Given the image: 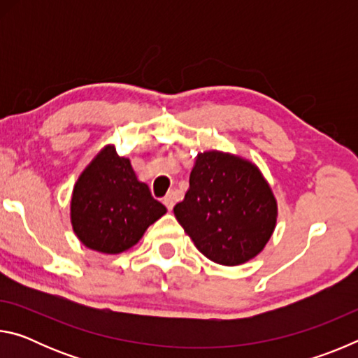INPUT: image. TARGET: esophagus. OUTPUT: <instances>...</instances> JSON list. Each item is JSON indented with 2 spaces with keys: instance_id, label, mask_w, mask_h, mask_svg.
Here are the masks:
<instances>
[{
  "instance_id": "1",
  "label": "esophagus",
  "mask_w": 358,
  "mask_h": 358,
  "mask_svg": "<svg viewBox=\"0 0 358 358\" xmlns=\"http://www.w3.org/2000/svg\"><path fill=\"white\" fill-rule=\"evenodd\" d=\"M162 202H164V205H166V207H167L169 210H172V208H173V203H175L173 194H167V196L164 197V201H162Z\"/></svg>"
}]
</instances>
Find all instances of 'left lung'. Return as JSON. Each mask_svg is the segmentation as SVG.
<instances>
[{
  "label": "left lung",
  "mask_w": 358,
  "mask_h": 358,
  "mask_svg": "<svg viewBox=\"0 0 358 358\" xmlns=\"http://www.w3.org/2000/svg\"><path fill=\"white\" fill-rule=\"evenodd\" d=\"M173 213L205 257L234 266L264 250L278 205L256 164L213 150L197 155L189 189Z\"/></svg>",
  "instance_id": "1"
}]
</instances>
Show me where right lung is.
I'll list each match as a JSON object with an SVG mask.
<instances>
[{
	"label": "right lung",
	"mask_w": 358,
	"mask_h": 358,
	"mask_svg": "<svg viewBox=\"0 0 358 358\" xmlns=\"http://www.w3.org/2000/svg\"><path fill=\"white\" fill-rule=\"evenodd\" d=\"M166 211L113 145L102 148L80 173L71 199L77 238L104 254L129 250Z\"/></svg>",
	"instance_id": "add662e5"
}]
</instances>
